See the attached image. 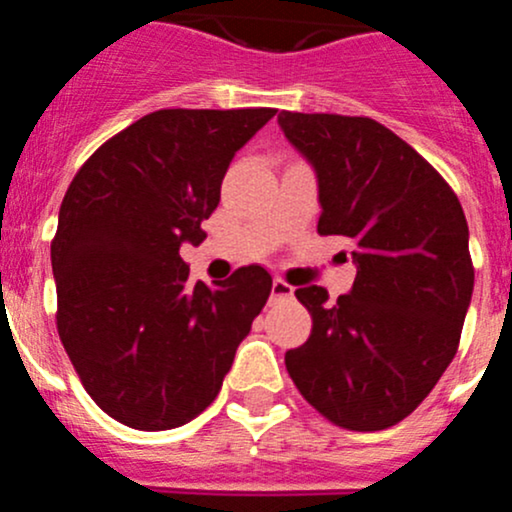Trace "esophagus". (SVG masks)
<instances>
[{"mask_svg":"<svg viewBox=\"0 0 512 512\" xmlns=\"http://www.w3.org/2000/svg\"><path fill=\"white\" fill-rule=\"evenodd\" d=\"M293 295V286H288L283 278H273V286H271V298L278 300V298H291Z\"/></svg>","mask_w":512,"mask_h":512,"instance_id":"34e87169","label":"esophagus"}]
</instances>
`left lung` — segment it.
<instances>
[{
	"label": "left lung",
	"mask_w": 512,
	"mask_h": 512,
	"mask_svg": "<svg viewBox=\"0 0 512 512\" xmlns=\"http://www.w3.org/2000/svg\"><path fill=\"white\" fill-rule=\"evenodd\" d=\"M318 177V234L355 244L352 291L295 298L310 337L286 352L295 387L342 429L379 431L409 416L451 365L471 305L473 263L461 202L444 177L372 118L278 115Z\"/></svg>",
	"instance_id": "left-lung-1"
}]
</instances>
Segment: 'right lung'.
I'll list each match as a JSON object with an SVG mask.
<instances>
[{
	"instance_id": "obj_1",
	"label": "right lung",
	"mask_w": 512,
	"mask_h": 512,
	"mask_svg": "<svg viewBox=\"0 0 512 512\" xmlns=\"http://www.w3.org/2000/svg\"><path fill=\"white\" fill-rule=\"evenodd\" d=\"M273 115L155 110L100 145L63 197L56 325L93 402L130 429L202 414L271 295L261 266L194 283L179 246L207 239L231 160Z\"/></svg>"
}]
</instances>
